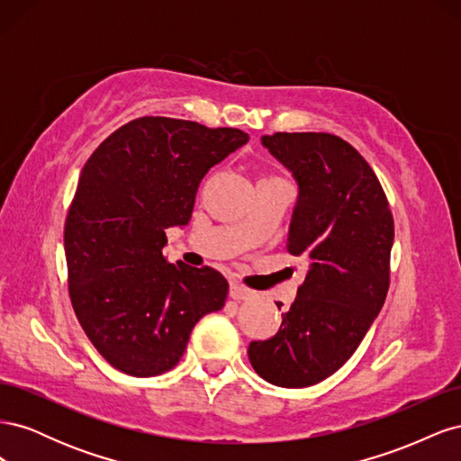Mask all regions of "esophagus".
Here are the masks:
<instances>
[{"mask_svg": "<svg viewBox=\"0 0 461 461\" xmlns=\"http://www.w3.org/2000/svg\"><path fill=\"white\" fill-rule=\"evenodd\" d=\"M229 294H230V298H232V300H239V302H242V300L252 298V296H254V292L249 290V288H246V286H242V285H239V283H230Z\"/></svg>", "mask_w": 461, "mask_h": 461, "instance_id": "34e87169", "label": "esophagus"}]
</instances>
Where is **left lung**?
<instances>
[{
  "mask_svg": "<svg viewBox=\"0 0 461 461\" xmlns=\"http://www.w3.org/2000/svg\"><path fill=\"white\" fill-rule=\"evenodd\" d=\"M261 144L298 185L286 249L305 258L308 273L281 329L249 342L248 357L271 384L312 386L350 359L379 315L394 221L379 178L342 138L276 132Z\"/></svg>",
  "mask_w": 461,
  "mask_h": 461,
  "instance_id": "left-lung-1",
  "label": "left lung"
}]
</instances>
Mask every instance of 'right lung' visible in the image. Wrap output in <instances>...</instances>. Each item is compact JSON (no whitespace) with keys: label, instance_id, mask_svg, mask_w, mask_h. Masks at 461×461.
<instances>
[{"label":"right lung","instance_id":"1","mask_svg":"<svg viewBox=\"0 0 461 461\" xmlns=\"http://www.w3.org/2000/svg\"><path fill=\"white\" fill-rule=\"evenodd\" d=\"M248 140L239 129L142 117L86 161L65 222L68 294L86 337L115 369H173L194 325L225 305L227 278L167 261L165 230L188 225L202 178Z\"/></svg>","mask_w":461,"mask_h":461}]
</instances>
